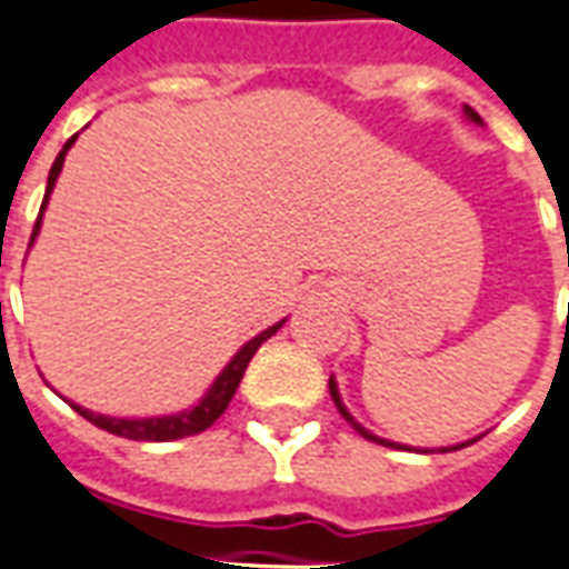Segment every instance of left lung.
<instances>
[{
    "instance_id": "8db88e82",
    "label": "left lung",
    "mask_w": 569,
    "mask_h": 569,
    "mask_svg": "<svg viewBox=\"0 0 569 569\" xmlns=\"http://www.w3.org/2000/svg\"><path fill=\"white\" fill-rule=\"evenodd\" d=\"M465 117H467V120H470V123H479V126H482V117H479V113L473 111L470 104H465ZM328 391H331V398H335V403H338L340 416H343V419H347V422L352 425V428H356V431H359L361 437H365V440H373V443H380V446H391V449H410V446L395 443V440H386V437L370 435V431H368V428H365V425L356 422V419H352V413H349V410H347V403H343V398H340L338 382H335V377L328 380ZM479 437H482V435H479ZM479 437H473V440H479ZM473 440H465V443H456V446H440V452H456V449H465V446H470V443H473ZM416 452H419V449H416ZM422 452H437V449H422Z\"/></svg>"
}]
</instances>
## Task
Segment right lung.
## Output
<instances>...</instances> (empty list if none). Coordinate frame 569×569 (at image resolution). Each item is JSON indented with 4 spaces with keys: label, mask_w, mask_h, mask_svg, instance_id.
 I'll return each mask as SVG.
<instances>
[{
    "label": "right lung",
    "mask_w": 569,
    "mask_h": 569,
    "mask_svg": "<svg viewBox=\"0 0 569 569\" xmlns=\"http://www.w3.org/2000/svg\"><path fill=\"white\" fill-rule=\"evenodd\" d=\"M74 141H78V134H71L69 141H66V147H62L60 156H57V162H53V168H50L48 189H44V201H41V213H38L36 229H32V238H29V247H32V241L38 238V231H41V217H44V208H48L50 192H53V187H57V178H60L66 153H69ZM283 322L286 319H280V322H273L271 328H264L262 335H256L252 340H247V343L231 356L229 365L217 373V380L210 382V389L201 395L199 403H192L189 410H180V413H168V416H147V419H120V416L92 413V410H87V407H81V403H71V401L69 403L83 416V419H87V422H92L96 428H102V431H108V435L126 437V440L168 443V440H183V437L201 435L204 428H210V425L226 413V407H229V401L234 398V391H238V386H241L243 370H247L250 359L256 356V349L262 347L264 340L271 338V335H277Z\"/></svg>",
    "instance_id": "1"
}]
</instances>
